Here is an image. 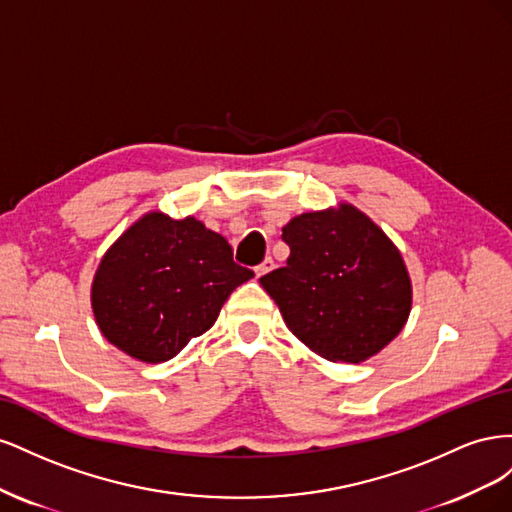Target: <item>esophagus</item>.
Instances as JSON below:
<instances>
[{"mask_svg":"<svg viewBox=\"0 0 512 512\" xmlns=\"http://www.w3.org/2000/svg\"><path fill=\"white\" fill-rule=\"evenodd\" d=\"M273 267H275V265H273V258L269 256V258H265V260H262V262H260V265L256 267V275H258V277H260V275H267V273H269V271H271Z\"/></svg>","mask_w":512,"mask_h":512,"instance_id":"34e87169","label":"esophagus"}]
</instances>
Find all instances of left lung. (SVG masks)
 I'll use <instances>...</instances> for the list:
<instances>
[{
  "instance_id": "obj_1",
  "label": "left lung",
  "mask_w": 512,
  "mask_h": 512,
  "mask_svg": "<svg viewBox=\"0 0 512 512\" xmlns=\"http://www.w3.org/2000/svg\"><path fill=\"white\" fill-rule=\"evenodd\" d=\"M282 239L286 267L260 277L286 327L329 361L361 363L404 329L412 288L389 237L350 205L303 213Z\"/></svg>"
}]
</instances>
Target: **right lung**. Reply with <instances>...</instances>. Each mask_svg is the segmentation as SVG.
<instances>
[{"label":"right lung","instance_id":"1","mask_svg":"<svg viewBox=\"0 0 512 512\" xmlns=\"http://www.w3.org/2000/svg\"><path fill=\"white\" fill-rule=\"evenodd\" d=\"M254 277L228 241L194 218L149 213L102 258L91 305L102 335L145 363L173 359L218 320L228 294Z\"/></svg>","mask_w":512,"mask_h":512}]
</instances>
